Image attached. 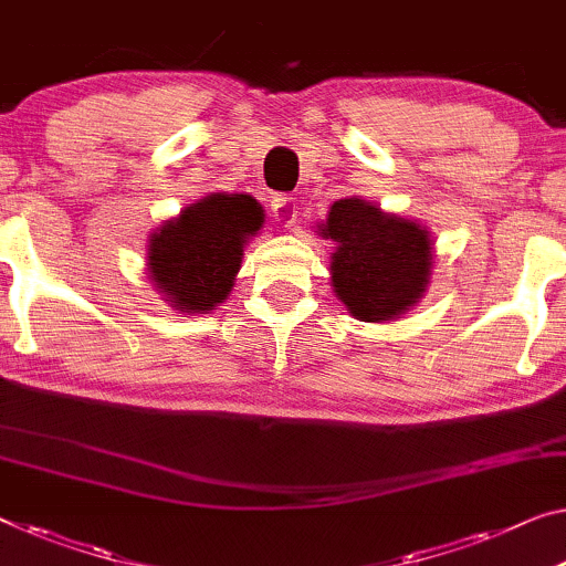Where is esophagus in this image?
Segmentation results:
<instances>
[{
	"label": "esophagus",
	"instance_id": "34e87169",
	"mask_svg": "<svg viewBox=\"0 0 566 566\" xmlns=\"http://www.w3.org/2000/svg\"><path fill=\"white\" fill-rule=\"evenodd\" d=\"M271 212H273V220L277 224H283V228H293V222H295V199L289 197V195L273 197Z\"/></svg>",
	"mask_w": 566,
	"mask_h": 566
}]
</instances>
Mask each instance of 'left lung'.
I'll return each mask as SVG.
<instances>
[{
	"instance_id": "8db88e82",
	"label": "left lung",
	"mask_w": 566,
	"mask_h": 566,
	"mask_svg": "<svg viewBox=\"0 0 566 566\" xmlns=\"http://www.w3.org/2000/svg\"><path fill=\"white\" fill-rule=\"evenodd\" d=\"M318 234L334 242L332 289L354 318L389 324L428 291L434 265L428 224L385 212L361 197H344L328 207Z\"/></svg>"
}]
</instances>
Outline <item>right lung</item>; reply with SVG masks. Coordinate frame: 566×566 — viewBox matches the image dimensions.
<instances>
[{"mask_svg": "<svg viewBox=\"0 0 566 566\" xmlns=\"http://www.w3.org/2000/svg\"><path fill=\"white\" fill-rule=\"evenodd\" d=\"M265 210L250 195L212 192L161 222L146 242V273L174 311L197 316L232 293Z\"/></svg>", "mask_w": 566, "mask_h": 566, "instance_id": "add662e5", "label": "right lung"}]
</instances>
